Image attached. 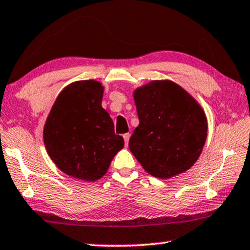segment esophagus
<instances>
[{
    "instance_id": "34e87169",
    "label": "esophagus",
    "mask_w": 250,
    "mask_h": 250,
    "mask_svg": "<svg viewBox=\"0 0 250 250\" xmlns=\"http://www.w3.org/2000/svg\"><path fill=\"white\" fill-rule=\"evenodd\" d=\"M124 139H125V144L126 146V145H128V142H129V139H130V133H125L124 134Z\"/></svg>"
}]
</instances>
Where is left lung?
Wrapping results in <instances>:
<instances>
[{
  "label": "left lung",
  "instance_id": "1",
  "mask_svg": "<svg viewBox=\"0 0 250 250\" xmlns=\"http://www.w3.org/2000/svg\"><path fill=\"white\" fill-rule=\"evenodd\" d=\"M139 125L129 149L149 175L168 179L187 171L207 139V118L187 91L169 80H156L133 92Z\"/></svg>",
  "mask_w": 250,
  "mask_h": 250
}]
</instances>
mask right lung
Listing matches in <instances>:
<instances>
[{"label":"right lung","instance_id":"add662e5","mask_svg":"<svg viewBox=\"0 0 250 250\" xmlns=\"http://www.w3.org/2000/svg\"><path fill=\"white\" fill-rule=\"evenodd\" d=\"M104 86L94 80L77 81L59 94L47 117L43 139L57 167L77 179L104 177L125 140L102 108Z\"/></svg>","mask_w":250,"mask_h":250}]
</instances>
